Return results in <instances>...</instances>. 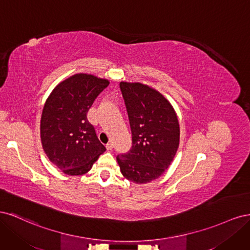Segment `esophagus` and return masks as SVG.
Instances as JSON below:
<instances>
[{
	"instance_id": "esophagus-1",
	"label": "esophagus",
	"mask_w": 250,
	"mask_h": 250,
	"mask_svg": "<svg viewBox=\"0 0 250 250\" xmlns=\"http://www.w3.org/2000/svg\"><path fill=\"white\" fill-rule=\"evenodd\" d=\"M105 147H106V149H107V150H111V149H112V147H113V145H112L111 143H108V144H106V146H105Z\"/></svg>"
}]
</instances>
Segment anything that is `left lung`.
Segmentation results:
<instances>
[{
  "instance_id": "left-lung-1",
  "label": "left lung",
  "mask_w": 250,
  "mask_h": 250,
  "mask_svg": "<svg viewBox=\"0 0 250 250\" xmlns=\"http://www.w3.org/2000/svg\"><path fill=\"white\" fill-rule=\"evenodd\" d=\"M129 118L132 146L117 156L121 173L135 184H147L169 168L179 146V123L171 103L149 85L120 82Z\"/></svg>"
}]
</instances>
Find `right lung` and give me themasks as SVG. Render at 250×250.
I'll list each match as a JSON object with an SVG mask.
<instances>
[{
	"label": "right lung",
	"mask_w": 250,
	"mask_h": 250,
	"mask_svg": "<svg viewBox=\"0 0 250 250\" xmlns=\"http://www.w3.org/2000/svg\"><path fill=\"white\" fill-rule=\"evenodd\" d=\"M107 79L79 73L59 82L44 103L41 139L51 163L67 175H83L106 148L98 139L86 113Z\"/></svg>",
	"instance_id": "right-lung-1"
}]
</instances>
